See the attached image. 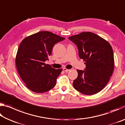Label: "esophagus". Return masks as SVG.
I'll return each instance as SVG.
<instances>
[{"instance_id":"obj_1","label":"esophagus","mask_w":125,"mask_h":125,"mask_svg":"<svg viewBox=\"0 0 125 125\" xmlns=\"http://www.w3.org/2000/svg\"><path fill=\"white\" fill-rule=\"evenodd\" d=\"M63 71L66 72H69V71H70V69H67V68H63Z\"/></svg>"}]
</instances>
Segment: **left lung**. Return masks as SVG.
<instances>
[{
	"label": "left lung",
	"mask_w": 125,
	"mask_h": 125,
	"mask_svg": "<svg viewBox=\"0 0 125 125\" xmlns=\"http://www.w3.org/2000/svg\"><path fill=\"white\" fill-rule=\"evenodd\" d=\"M69 39L77 46L79 56L85 62V71L77 69L73 87L85 95H93L104 89L114 69L113 48L108 42L91 32H83Z\"/></svg>",
	"instance_id": "obj_1"
}]
</instances>
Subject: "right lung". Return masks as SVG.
Returning a JSON list of instances; mask_svg holds the SVG:
<instances>
[{
	"mask_svg": "<svg viewBox=\"0 0 125 125\" xmlns=\"http://www.w3.org/2000/svg\"><path fill=\"white\" fill-rule=\"evenodd\" d=\"M61 37L49 31H40L25 37L17 51V71L26 87L33 92L43 93L54 87L62 68L56 69L46 64L54 44L63 41Z\"/></svg>",
	"mask_w": 125,
	"mask_h": 125,
	"instance_id": "add662e5",
	"label": "right lung"
}]
</instances>
